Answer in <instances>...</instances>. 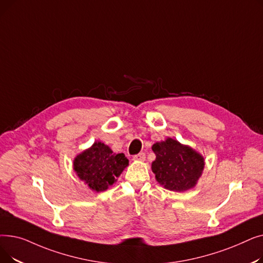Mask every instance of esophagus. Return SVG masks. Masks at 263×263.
I'll return each mask as SVG.
<instances>
[{
	"label": "esophagus",
	"mask_w": 263,
	"mask_h": 263,
	"mask_svg": "<svg viewBox=\"0 0 263 263\" xmlns=\"http://www.w3.org/2000/svg\"><path fill=\"white\" fill-rule=\"evenodd\" d=\"M145 159H146V155L144 153H141V154L133 157L134 161H145Z\"/></svg>",
	"instance_id": "obj_1"
}]
</instances>
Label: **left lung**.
<instances>
[{"label":"left lung","instance_id":"obj_1","mask_svg":"<svg viewBox=\"0 0 263 263\" xmlns=\"http://www.w3.org/2000/svg\"><path fill=\"white\" fill-rule=\"evenodd\" d=\"M156 160L151 171L164 189L185 192L195 187L204 168V159L198 151L172 137L153 145Z\"/></svg>","mask_w":263,"mask_h":263}]
</instances>
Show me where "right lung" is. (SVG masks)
I'll return each instance as SVG.
<instances>
[{"label":"right lung","instance_id":"right-lung-1","mask_svg":"<svg viewBox=\"0 0 263 263\" xmlns=\"http://www.w3.org/2000/svg\"><path fill=\"white\" fill-rule=\"evenodd\" d=\"M73 171L80 180L93 192H103L112 186L129 160L123 154H114L102 142H95L73 159Z\"/></svg>","mask_w":263,"mask_h":263}]
</instances>
